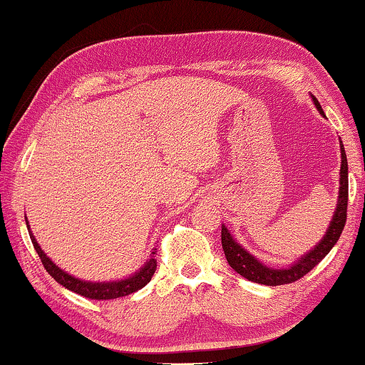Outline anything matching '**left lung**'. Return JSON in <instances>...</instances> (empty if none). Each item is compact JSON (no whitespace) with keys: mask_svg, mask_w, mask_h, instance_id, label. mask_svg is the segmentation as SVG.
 Returning <instances> with one entry per match:
<instances>
[{"mask_svg":"<svg viewBox=\"0 0 365 365\" xmlns=\"http://www.w3.org/2000/svg\"><path fill=\"white\" fill-rule=\"evenodd\" d=\"M314 103L320 110V113H324L322 112L319 101H317L315 97H314ZM340 153H342V165H340V191H339L337 210H335V215L332 217V221H330L327 233H325L320 243L317 245L310 253H307L304 258H300L295 264H292L290 268L275 269V268L264 267L263 263H259L253 255H250L246 250L241 248L233 238H231L230 231L226 230L225 226H221V245H223L225 257L228 259L230 267L233 268L236 273H240V275L246 278V280L262 283V285H268V287L287 285V283H293L300 280V278H304L312 268H315L322 259L327 257L330 250L334 248V245L339 241L345 226V221H347L349 165H347V155H345L342 142H340Z\"/></svg>","mask_w":365,"mask_h":365,"instance_id":"left-lung-1","label":"left lung"}]
</instances>
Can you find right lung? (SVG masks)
<instances>
[{
	"label": "right lung",
	"mask_w": 365,
	"mask_h": 365,
	"mask_svg": "<svg viewBox=\"0 0 365 365\" xmlns=\"http://www.w3.org/2000/svg\"><path fill=\"white\" fill-rule=\"evenodd\" d=\"M26 226H28V223H26ZM30 238H31V243H33V246H35L38 257H40L46 272H48L50 275L60 283V285H63L65 288H68V290L78 293V295H82L85 298H90V300H113V298L130 295V293L140 290L142 287L148 285V283L150 282V278H153V275H154L155 268H158V259H155V257H154L155 252H153L149 262L140 268V272H137L135 275L125 278V280L108 282V283H106V282L103 283L83 282L72 275H68L67 272H63V269H60L58 267H56V264L51 262V259L46 257L43 252H41L40 245L36 243L35 236L31 235V231H30Z\"/></svg>",
	"instance_id": "right-lung-1"
}]
</instances>
